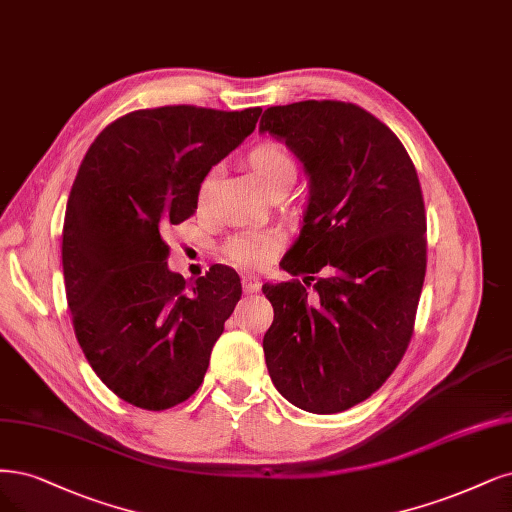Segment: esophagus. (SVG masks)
<instances>
[{
  "label": "esophagus",
  "mask_w": 512,
  "mask_h": 512,
  "mask_svg": "<svg viewBox=\"0 0 512 512\" xmlns=\"http://www.w3.org/2000/svg\"><path fill=\"white\" fill-rule=\"evenodd\" d=\"M241 281H243V292L254 294V292L260 290V281H258L256 275H243Z\"/></svg>",
  "instance_id": "34e87169"
}]
</instances>
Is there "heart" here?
<instances>
[{
    "label": "heart",
    "instance_id": "obj_1",
    "mask_svg": "<svg viewBox=\"0 0 512 512\" xmlns=\"http://www.w3.org/2000/svg\"><path fill=\"white\" fill-rule=\"evenodd\" d=\"M245 167L250 169L252 178L258 186L271 195L277 188H290L298 175V163L294 154L279 142H260L256 144L248 156H245ZM279 239L269 233L260 231H241L226 239L224 256L228 262L237 267L256 269L277 252Z\"/></svg>",
    "mask_w": 512,
    "mask_h": 512
}]
</instances>
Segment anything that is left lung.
Returning a JSON list of instances; mask_svg holds the SVG:
<instances>
[{
  "label": "left lung",
  "mask_w": 512,
  "mask_h": 512,
  "mask_svg": "<svg viewBox=\"0 0 512 512\" xmlns=\"http://www.w3.org/2000/svg\"><path fill=\"white\" fill-rule=\"evenodd\" d=\"M260 131L309 173L305 226L281 267L314 281L313 293L298 279L262 286L275 311L264 360L294 407L341 413L373 396L411 343L428 262L424 195L396 133L356 103L273 105Z\"/></svg>",
  "instance_id": "left-lung-1"
}]
</instances>
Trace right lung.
Instances as JSON below:
<instances>
[{
	"instance_id": "right-lung-1",
	"label": "right lung",
	"mask_w": 512,
	"mask_h": 512,
	"mask_svg": "<svg viewBox=\"0 0 512 512\" xmlns=\"http://www.w3.org/2000/svg\"><path fill=\"white\" fill-rule=\"evenodd\" d=\"M260 108L135 110L82 158L63 222V277L88 364L133 407L165 411L199 390L211 347L241 298L216 264L186 281L165 233L197 209L201 182L254 129Z\"/></svg>"
}]
</instances>
